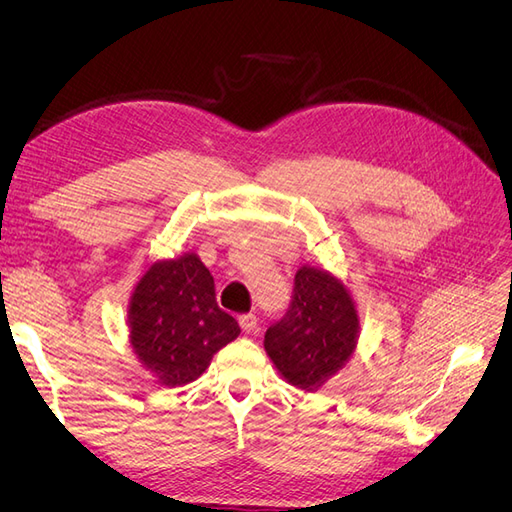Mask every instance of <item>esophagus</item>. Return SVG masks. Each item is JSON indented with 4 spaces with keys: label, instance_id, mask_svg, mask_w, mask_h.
Masks as SVG:
<instances>
[{
    "label": "esophagus",
    "instance_id": "34e87169",
    "mask_svg": "<svg viewBox=\"0 0 512 512\" xmlns=\"http://www.w3.org/2000/svg\"><path fill=\"white\" fill-rule=\"evenodd\" d=\"M239 324H241V331L250 335V333H256L258 329V318L254 314H243L239 318Z\"/></svg>",
    "mask_w": 512,
    "mask_h": 512
}]
</instances>
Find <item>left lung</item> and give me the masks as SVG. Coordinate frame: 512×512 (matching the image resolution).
<instances>
[{
    "label": "left lung",
    "mask_w": 512,
    "mask_h": 512,
    "mask_svg": "<svg viewBox=\"0 0 512 512\" xmlns=\"http://www.w3.org/2000/svg\"><path fill=\"white\" fill-rule=\"evenodd\" d=\"M359 333V312L344 282L303 265L286 316L265 333V350L288 384L318 391L352 359Z\"/></svg>",
    "instance_id": "8db88e82"
}]
</instances>
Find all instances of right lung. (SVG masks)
<instances>
[{"label":"right lung","instance_id":"right-lung-1","mask_svg":"<svg viewBox=\"0 0 512 512\" xmlns=\"http://www.w3.org/2000/svg\"><path fill=\"white\" fill-rule=\"evenodd\" d=\"M130 346L166 389L205 374L241 329L215 301L213 275L194 252L158 260L136 282L128 305Z\"/></svg>","mask_w":512,"mask_h":512}]
</instances>
